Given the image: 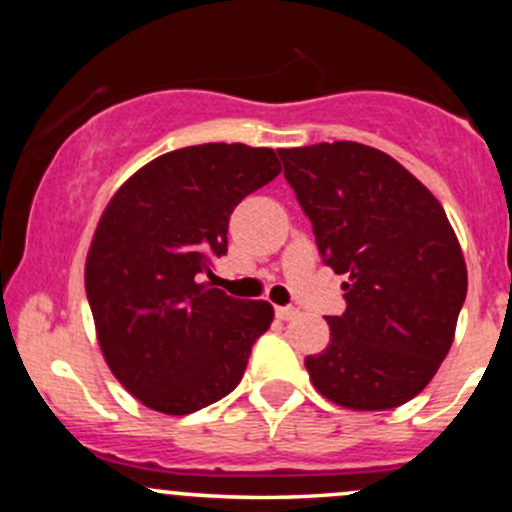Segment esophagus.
Segmentation results:
<instances>
[{
    "label": "esophagus",
    "mask_w": 512,
    "mask_h": 512,
    "mask_svg": "<svg viewBox=\"0 0 512 512\" xmlns=\"http://www.w3.org/2000/svg\"><path fill=\"white\" fill-rule=\"evenodd\" d=\"M275 314H277V319L287 322V319L297 317V309H294V307H275Z\"/></svg>",
    "instance_id": "esophagus-1"
}]
</instances>
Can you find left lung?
<instances>
[{
    "instance_id": "obj_1",
    "label": "left lung",
    "mask_w": 512,
    "mask_h": 512,
    "mask_svg": "<svg viewBox=\"0 0 512 512\" xmlns=\"http://www.w3.org/2000/svg\"><path fill=\"white\" fill-rule=\"evenodd\" d=\"M347 312L304 359L314 389L354 411H386L426 389L446 359L468 289L461 245L431 190L399 160L354 141L282 148Z\"/></svg>"
}]
</instances>
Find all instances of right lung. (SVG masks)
<instances>
[{"label": "right lung", "instance_id": "right-lung-1", "mask_svg": "<svg viewBox=\"0 0 512 512\" xmlns=\"http://www.w3.org/2000/svg\"><path fill=\"white\" fill-rule=\"evenodd\" d=\"M282 170L272 148L203 143L158 156L113 193L86 255L108 369L143 406L185 416L240 384L272 304L203 282L245 195Z\"/></svg>", "mask_w": 512, "mask_h": 512}]
</instances>
